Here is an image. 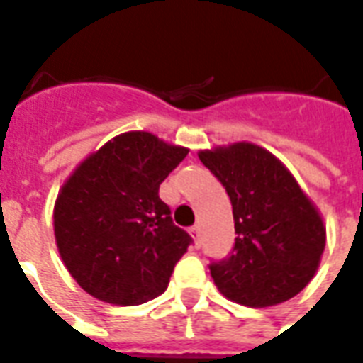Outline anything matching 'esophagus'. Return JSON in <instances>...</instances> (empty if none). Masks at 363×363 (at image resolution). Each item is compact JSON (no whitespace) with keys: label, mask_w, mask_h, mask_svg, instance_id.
Listing matches in <instances>:
<instances>
[{"label":"esophagus","mask_w":363,"mask_h":363,"mask_svg":"<svg viewBox=\"0 0 363 363\" xmlns=\"http://www.w3.org/2000/svg\"><path fill=\"white\" fill-rule=\"evenodd\" d=\"M188 234H190V236H192L194 245H196V247H198V245H200V226H198V225L190 226V228H188Z\"/></svg>","instance_id":"34e87169"}]
</instances>
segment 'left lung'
Masks as SVG:
<instances>
[{
	"mask_svg": "<svg viewBox=\"0 0 363 363\" xmlns=\"http://www.w3.org/2000/svg\"><path fill=\"white\" fill-rule=\"evenodd\" d=\"M198 156L230 196L238 234L232 255L209 267L218 291L251 308L303 291L322 261L325 225L291 171L245 140Z\"/></svg>",
	"mask_w": 363,
	"mask_h": 363,
	"instance_id": "left-lung-1",
	"label": "left lung"
}]
</instances>
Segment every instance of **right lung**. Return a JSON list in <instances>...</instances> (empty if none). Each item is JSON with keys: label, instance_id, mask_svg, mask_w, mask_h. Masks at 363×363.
Instances as JSON below:
<instances>
[{"label": "right lung", "instance_id": "add662e5", "mask_svg": "<svg viewBox=\"0 0 363 363\" xmlns=\"http://www.w3.org/2000/svg\"><path fill=\"white\" fill-rule=\"evenodd\" d=\"M188 148L127 131L91 152L60 188L52 226L60 259L83 291L135 306L162 295L192 238L173 225L160 184Z\"/></svg>", "mask_w": 363, "mask_h": 363}]
</instances>
